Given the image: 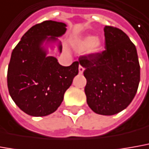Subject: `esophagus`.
Instances as JSON below:
<instances>
[{
  "mask_svg": "<svg viewBox=\"0 0 149 149\" xmlns=\"http://www.w3.org/2000/svg\"><path fill=\"white\" fill-rule=\"evenodd\" d=\"M78 70H79V73H80V74H82L83 72H84V70H85V68H84L81 65H79Z\"/></svg>",
  "mask_w": 149,
  "mask_h": 149,
  "instance_id": "34e87169",
  "label": "esophagus"
}]
</instances>
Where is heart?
I'll return each instance as SVG.
<instances>
[{"label": "heart", "mask_w": 149, "mask_h": 149, "mask_svg": "<svg viewBox=\"0 0 149 149\" xmlns=\"http://www.w3.org/2000/svg\"><path fill=\"white\" fill-rule=\"evenodd\" d=\"M77 47L80 49H86L88 53L96 54L102 49V42L100 38L91 36H86L77 42Z\"/></svg>", "instance_id": "1"}]
</instances>
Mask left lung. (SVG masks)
Masks as SVG:
<instances>
[{
  "label": "left lung",
  "instance_id": "left-lung-1",
  "mask_svg": "<svg viewBox=\"0 0 149 149\" xmlns=\"http://www.w3.org/2000/svg\"><path fill=\"white\" fill-rule=\"evenodd\" d=\"M105 50L79 57L85 68V93L95 113L111 116L131 103L140 81V66L135 45L119 28L105 26Z\"/></svg>",
  "mask_w": 149,
  "mask_h": 149
}]
</instances>
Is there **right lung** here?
I'll return each mask as SVG.
<instances>
[{
    "instance_id": "add662e5",
    "label": "right lung",
    "mask_w": 149,
    "mask_h": 149,
    "mask_svg": "<svg viewBox=\"0 0 149 149\" xmlns=\"http://www.w3.org/2000/svg\"><path fill=\"white\" fill-rule=\"evenodd\" d=\"M66 30V24L60 22L47 20L37 24L12 51L7 72L9 93L19 109L30 116L44 117L55 112L78 74V62L62 66L56 58L46 56L41 47L45 40L55 41ZM58 49L61 52L60 44Z\"/></svg>"
}]
</instances>
